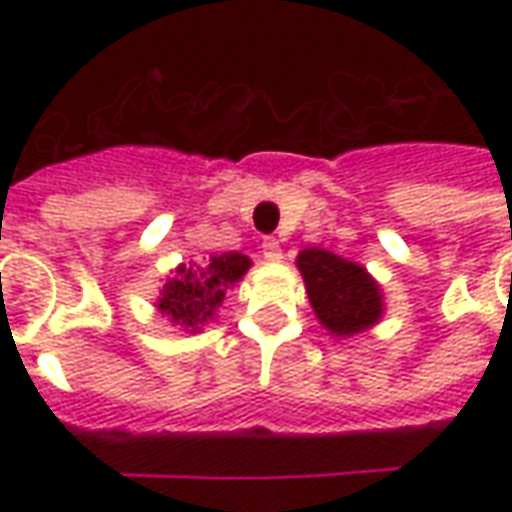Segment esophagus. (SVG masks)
Wrapping results in <instances>:
<instances>
[{"label": "esophagus", "mask_w": 512, "mask_h": 512, "mask_svg": "<svg viewBox=\"0 0 512 512\" xmlns=\"http://www.w3.org/2000/svg\"><path fill=\"white\" fill-rule=\"evenodd\" d=\"M263 257L271 260V263H279V260H282V246H279L277 238H266V241H263Z\"/></svg>", "instance_id": "34e87169"}]
</instances>
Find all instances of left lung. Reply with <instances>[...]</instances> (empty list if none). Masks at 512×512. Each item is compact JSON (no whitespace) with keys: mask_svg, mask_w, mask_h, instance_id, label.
Instances as JSON below:
<instances>
[{"mask_svg":"<svg viewBox=\"0 0 512 512\" xmlns=\"http://www.w3.org/2000/svg\"><path fill=\"white\" fill-rule=\"evenodd\" d=\"M296 268L304 277L315 318L337 340L367 332L384 318L381 285L362 263L310 246L299 252Z\"/></svg>","mask_w":512,"mask_h":512,"instance_id":"1","label":"left lung"}]
</instances>
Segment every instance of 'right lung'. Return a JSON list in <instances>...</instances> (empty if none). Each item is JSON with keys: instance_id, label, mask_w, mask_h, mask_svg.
I'll return each instance as SVG.
<instances>
[{"instance_id": "obj_1", "label": "right lung", "mask_w": 512, "mask_h": 512, "mask_svg": "<svg viewBox=\"0 0 512 512\" xmlns=\"http://www.w3.org/2000/svg\"><path fill=\"white\" fill-rule=\"evenodd\" d=\"M249 268L252 260L241 252H222L189 266L180 263L158 288L153 307L172 326L197 334L205 323L216 318L227 290L241 282Z\"/></svg>"}]
</instances>
